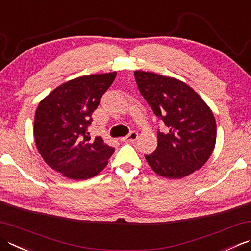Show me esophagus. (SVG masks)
<instances>
[{
  "label": "esophagus",
  "mask_w": 251,
  "mask_h": 251,
  "mask_svg": "<svg viewBox=\"0 0 251 251\" xmlns=\"http://www.w3.org/2000/svg\"><path fill=\"white\" fill-rule=\"evenodd\" d=\"M137 138H138V132L132 130L130 131L128 135H127L126 137H124V138H122L124 141H136Z\"/></svg>",
  "instance_id": "esophagus-1"
}]
</instances>
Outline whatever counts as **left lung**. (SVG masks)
<instances>
[{"mask_svg": "<svg viewBox=\"0 0 251 251\" xmlns=\"http://www.w3.org/2000/svg\"><path fill=\"white\" fill-rule=\"evenodd\" d=\"M138 89L164 123L158 147L145 154L150 168L168 178L185 177L210 158L217 139V123L205 102L185 82L154 73H134Z\"/></svg>", "mask_w": 251, "mask_h": 251, "instance_id": "obj_1", "label": "left lung"}]
</instances>
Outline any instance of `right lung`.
Wrapping results in <instances>:
<instances>
[{
	"mask_svg": "<svg viewBox=\"0 0 251 251\" xmlns=\"http://www.w3.org/2000/svg\"><path fill=\"white\" fill-rule=\"evenodd\" d=\"M116 73L78 77L63 83L39 103L33 134L39 153L54 171L68 178L93 177L107 164L114 148L100 136L91 138L92 113Z\"/></svg>",
	"mask_w": 251,
	"mask_h": 251,
	"instance_id": "1",
	"label": "right lung"
}]
</instances>
